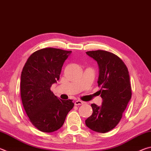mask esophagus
<instances>
[{
    "instance_id": "34e87169",
    "label": "esophagus",
    "mask_w": 151,
    "mask_h": 151,
    "mask_svg": "<svg viewBox=\"0 0 151 151\" xmlns=\"http://www.w3.org/2000/svg\"><path fill=\"white\" fill-rule=\"evenodd\" d=\"M84 104V102H83V101H79V100L75 101V104L76 106L81 105V104Z\"/></svg>"
}]
</instances>
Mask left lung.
Wrapping results in <instances>:
<instances>
[{
    "label": "left lung",
    "mask_w": 151,
    "mask_h": 151,
    "mask_svg": "<svg viewBox=\"0 0 151 151\" xmlns=\"http://www.w3.org/2000/svg\"><path fill=\"white\" fill-rule=\"evenodd\" d=\"M86 53L99 66L98 84L103 101L101 106L91 104L93 112L85 123L93 131L105 133L119 124L131 99L129 73L121 58L113 53L102 50Z\"/></svg>",
    "instance_id": "8db88e82"
}]
</instances>
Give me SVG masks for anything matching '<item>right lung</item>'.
Returning a JSON list of instances; mask_svg holds the SVG:
<instances>
[{
  "mask_svg": "<svg viewBox=\"0 0 151 151\" xmlns=\"http://www.w3.org/2000/svg\"><path fill=\"white\" fill-rule=\"evenodd\" d=\"M71 51L45 48L33 52L22 68L20 96L31 123L45 132L57 131L75 104L62 100L50 90L60 78L63 65Z\"/></svg>",
  "mask_w": 151,
  "mask_h": 151,
  "instance_id": "right-lung-1",
  "label": "right lung"
}]
</instances>
